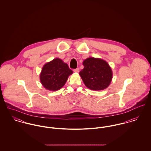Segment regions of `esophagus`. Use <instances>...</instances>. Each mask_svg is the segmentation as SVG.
I'll return each instance as SVG.
<instances>
[{"label":"esophagus","instance_id":"esophagus-1","mask_svg":"<svg viewBox=\"0 0 151 151\" xmlns=\"http://www.w3.org/2000/svg\"><path fill=\"white\" fill-rule=\"evenodd\" d=\"M79 70H80V69L78 68H76V69H74V72H76V73H78L79 72Z\"/></svg>","mask_w":151,"mask_h":151}]
</instances>
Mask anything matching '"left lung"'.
<instances>
[{"instance_id": "8db88e82", "label": "left lung", "mask_w": 151, "mask_h": 151, "mask_svg": "<svg viewBox=\"0 0 151 151\" xmlns=\"http://www.w3.org/2000/svg\"><path fill=\"white\" fill-rule=\"evenodd\" d=\"M83 64L84 68L80 72V76L87 88L101 91L109 86L113 73L107 62L100 58H88Z\"/></svg>"}]
</instances>
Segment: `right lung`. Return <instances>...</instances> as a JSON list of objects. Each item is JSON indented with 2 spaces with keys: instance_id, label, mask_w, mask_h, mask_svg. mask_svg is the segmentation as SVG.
<instances>
[{
  "instance_id": "obj_1",
  "label": "right lung",
  "mask_w": 151,
  "mask_h": 151,
  "mask_svg": "<svg viewBox=\"0 0 151 151\" xmlns=\"http://www.w3.org/2000/svg\"><path fill=\"white\" fill-rule=\"evenodd\" d=\"M73 73L67 63L56 58L44 65L40 73V81L45 89L56 91L65 86Z\"/></svg>"
}]
</instances>
